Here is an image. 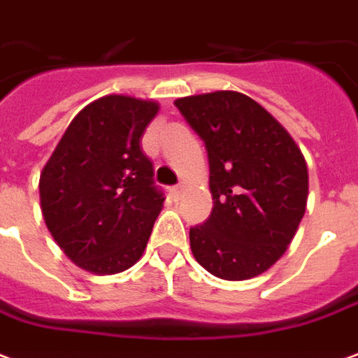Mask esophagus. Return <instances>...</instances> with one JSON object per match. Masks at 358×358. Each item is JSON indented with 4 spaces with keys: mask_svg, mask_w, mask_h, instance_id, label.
I'll use <instances>...</instances> for the list:
<instances>
[{
    "mask_svg": "<svg viewBox=\"0 0 358 358\" xmlns=\"http://www.w3.org/2000/svg\"><path fill=\"white\" fill-rule=\"evenodd\" d=\"M169 194H171V198H173V200H179V198H181V194H182V185H177V187H171V189H169Z\"/></svg>",
    "mask_w": 358,
    "mask_h": 358,
    "instance_id": "esophagus-1",
    "label": "esophagus"
}]
</instances>
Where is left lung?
Masks as SVG:
<instances>
[{"mask_svg":"<svg viewBox=\"0 0 358 358\" xmlns=\"http://www.w3.org/2000/svg\"><path fill=\"white\" fill-rule=\"evenodd\" d=\"M204 141L213 210L190 229V250L225 280H246L273 267L303 219L309 173L289 133L254 99L213 91L177 99Z\"/></svg>","mask_w":358,"mask_h":358,"instance_id":"8db88e82","label":"left lung"}]
</instances>
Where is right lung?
I'll use <instances>...</instances> for the list:
<instances>
[{
    "mask_svg": "<svg viewBox=\"0 0 358 358\" xmlns=\"http://www.w3.org/2000/svg\"><path fill=\"white\" fill-rule=\"evenodd\" d=\"M158 103L106 95L76 114L40 176L41 213L64 254L95 275L139 262L164 204L141 137Z\"/></svg>",
    "mask_w": 358,
    "mask_h": 358,
    "instance_id": "add662e5",
    "label": "right lung"
}]
</instances>
